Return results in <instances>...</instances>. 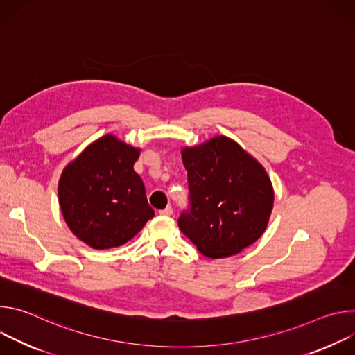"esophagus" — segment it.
<instances>
[{"mask_svg": "<svg viewBox=\"0 0 355 355\" xmlns=\"http://www.w3.org/2000/svg\"><path fill=\"white\" fill-rule=\"evenodd\" d=\"M159 214H160L162 216H171V215H173V208H171V207H167V208L159 211Z\"/></svg>", "mask_w": 355, "mask_h": 355, "instance_id": "1", "label": "esophagus"}]
</instances>
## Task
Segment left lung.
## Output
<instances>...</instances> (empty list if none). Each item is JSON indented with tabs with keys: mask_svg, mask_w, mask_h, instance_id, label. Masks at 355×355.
Wrapping results in <instances>:
<instances>
[{
	"mask_svg": "<svg viewBox=\"0 0 355 355\" xmlns=\"http://www.w3.org/2000/svg\"><path fill=\"white\" fill-rule=\"evenodd\" d=\"M181 155L189 208L178 226L202 254L229 257L259 240L274 205L272 185L261 164L226 136L185 147Z\"/></svg>",
	"mask_w": 355,
	"mask_h": 355,
	"instance_id": "obj_1",
	"label": "left lung"
}]
</instances>
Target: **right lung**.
Instances as JSON below:
<instances>
[{"label":"right lung","instance_id":"right-lung-1","mask_svg":"<svg viewBox=\"0 0 355 355\" xmlns=\"http://www.w3.org/2000/svg\"><path fill=\"white\" fill-rule=\"evenodd\" d=\"M137 159V148L107 135L62 173L59 202L64 220L89 247H119L155 216L144 184L133 170Z\"/></svg>","mask_w":355,"mask_h":355}]
</instances>
